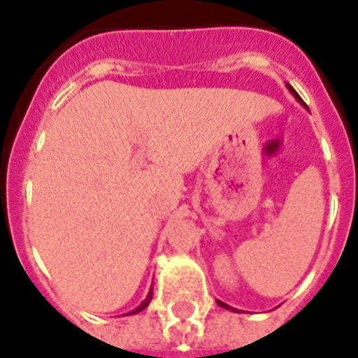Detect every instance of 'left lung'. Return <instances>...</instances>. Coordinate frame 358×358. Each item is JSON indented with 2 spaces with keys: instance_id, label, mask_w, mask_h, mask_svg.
I'll list each match as a JSON object with an SVG mask.
<instances>
[{
  "instance_id": "8db88e82",
  "label": "left lung",
  "mask_w": 358,
  "mask_h": 358,
  "mask_svg": "<svg viewBox=\"0 0 358 358\" xmlns=\"http://www.w3.org/2000/svg\"><path fill=\"white\" fill-rule=\"evenodd\" d=\"M286 87H288V91L292 92V96H294L295 100H297V102H301V103H303V100H301V98H299V94H297V92L294 91V87H292V85H288V83H286ZM217 305H219V306H223V308H227V310L238 312V310H236V308H232V306H229V305H227V303H223V301H217Z\"/></svg>"
}]
</instances>
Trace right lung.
Here are the masks:
<instances>
[{
  "label": "right lung",
  "instance_id": "obj_1",
  "mask_svg": "<svg viewBox=\"0 0 358 358\" xmlns=\"http://www.w3.org/2000/svg\"><path fill=\"white\" fill-rule=\"evenodd\" d=\"M150 301H152V288H150V292H148V295H146V299L143 301V303H141V305L137 306V308H134V310H131V312H128V316H131V314H137V312H141V310H145L146 306L150 305Z\"/></svg>",
  "mask_w": 358,
  "mask_h": 358
}]
</instances>
